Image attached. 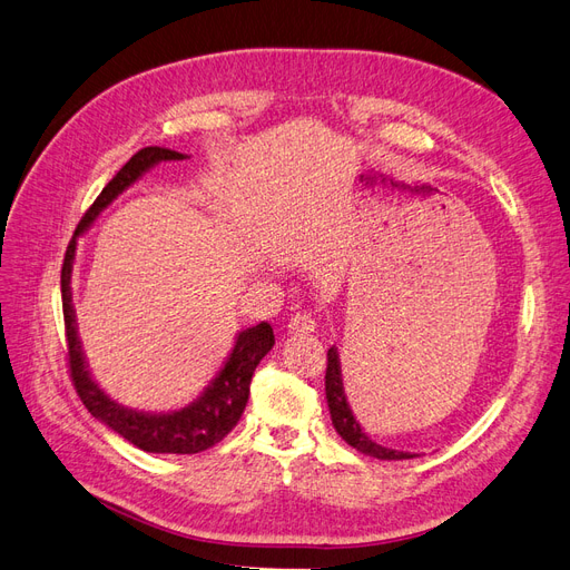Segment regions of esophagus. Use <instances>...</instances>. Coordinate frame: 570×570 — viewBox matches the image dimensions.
Segmentation results:
<instances>
[{
  "label": "esophagus",
  "mask_w": 570,
  "mask_h": 570,
  "mask_svg": "<svg viewBox=\"0 0 570 570\" xmlns=\"http://www.w3.org/2000/svg\"><path fill=\"white\" fill-rule=\"evenodd\" d=\"M315 328H317V322L312 320V315H307V312H298V315H293L286 324V332L291 336H309Z\"/></svg>",
  "instance_id": "esophagus-1"
}]
</instances>
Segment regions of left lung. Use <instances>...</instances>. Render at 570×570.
<instances>
[{
	"label": "left lung",
	"mask_w": 570,
	"mask_h": 570,
	"mask_svg": "<svg viewBox=\"0 0 570 570\" xmlns=\"http://www.w3.org/2000/svg\"><path fill=\"white\" fill-rule=\"evenodd\" d=\"M328 364H326V402H328V414H332V424L336 429V433L345 440L347 445L355 448L362 454H370L376 459H412V452H400V450H391L379 445L376 440H372L370 435L364 433V429L360 426L357 416L351 410V402H347L345 395V385H343V372H341V357L336 345L328 347Z\"/></svg>",
	"instance_id": "left-lung-1"
}]
</instances>
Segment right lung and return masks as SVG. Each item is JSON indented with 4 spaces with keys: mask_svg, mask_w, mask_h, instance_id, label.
Segmentation results:
<instances>
[{
    "mask_svg": "<svg viewBox=\"0 0 570 570\" xmlns=\"http://www.w3.org/2000/svg\"><path fill=\"white\" fill-rule=\"evenodd\" d=\"M187 154L163 149V146H146L127 160L118 175L108 181L104 191L97 196L95 204L85 213L76 236L68 244L63 269H61V298H63V322H66V341H68V360H70V376L76 383V391L82 400V405L89 410L91 416H97L104 426L122 435L127 443L144 452L156 454H196L219 443L242 419L248 393H250V379L255 366L272 351L274 332L267 322L244 328L234 338L232 353L227 355L223 370L210 379L194 402L187 407L175 412H141L125 407L116 402L111 395H106L99 383L89 372V364L82 351L78 322H76V307H72V263H76L78 238L97 223V217L114 204V200L130 189L139 177H144L158 163L165 160H185Z\"/></svg>",
    "mask_w": 570,
    "mask_h": 570,
    "instance_id": "right-lung-1",
    "label": "right lung"
}]
</instances>
